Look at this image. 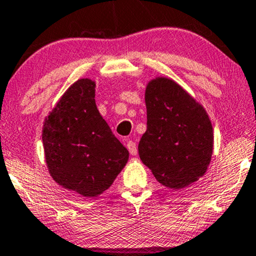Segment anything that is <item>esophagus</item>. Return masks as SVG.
<instances>
[{
    "label": "esophagus",
    "mask_w": 256,
    "mask_h": 256,
    "mask_svg": "<svg viewBox=\"0 0 256 256\" xmlns=\"http://www.w3.org/2000/svg\"><path fill=\"white\" fill-rule=\"evenodd\" d=\"M127 148H128L129 154H130L132 156H136V152H138V148H136V142H132V140H129V142H127Z\"/></svg>",
    "instance_id": "obj_1"
}]
</instances>
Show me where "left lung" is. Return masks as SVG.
I'll list each match as a JSON object with an SVG mask.
<instances>
[{
	"label": "left lung",
	"mask_w": 256,
	"mask_h": 256,
	"mask_svg": "<svg viewBox=\"0 0 256 256\" xmlns=\"http://www.w3.org/2000/svg\"><path fill=\"white\" fill-rule=\"evenodd\" d=\"M145 104L148 129L138 148L140 160L166 188H188L206 174L213 154V126L206 108L163 76L148 83Z\"/></svg>",
	"instance_id": "obj_1"
}]
</instances>
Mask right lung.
<instances>
[{"label":"right lung","instance_id":"obj_1","mask_svg":"<svg viewBox=\"0 0 256 256\" xmlns=\"http://www.w3.org/2000/svg\"><path fill=\"white\" fill-rule=\"evenodd\" d=\"M96 82L71 84L46 116L42 142L53 180L82 197L108 190L129 158L96 104Z\"/></svg>","mask_w":256,"mask_h":256}]
</instances>
